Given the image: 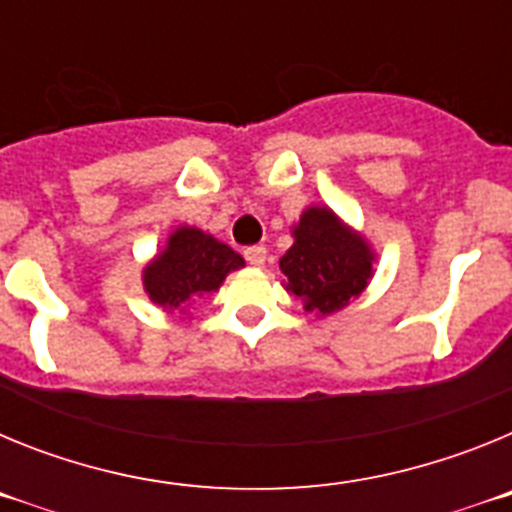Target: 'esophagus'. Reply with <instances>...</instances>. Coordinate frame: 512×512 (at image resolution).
<instances>
[{
	"instance_id": "34e87169",
	"label": "esophagus",
	"mask_w": 512,
	"mask_h": 512,
	"mask_svg": "<svg viewBox=\"0 0 512 512\" xmlns=\"http://www.w3.org/2000/svg\"><path fill=\"white\" fill-rule=\"evenodd\" d=\"M243 256H246V261L251 266H264L266 264V248L264 246H251L243 251Z\"/></svg>"
}]
</instances>
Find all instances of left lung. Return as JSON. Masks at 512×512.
Listing matches in <instances>:
<instances>
[{
  "mask_svg": "<svg viewBox=\"0 0 512 512\" xmlns=\"http://www.w3.org/2000/svg\"><path fill=\"white\" fill-rule=\"evenodd\" d=\"M292 246L279 259L284 289L305 312L328 318L369 287L377 253L364 233L343 223L325 205H310L292 225Z\"/></svg>",
  "mask_w": 512,
  "mask_h": 512,
  "instance_id": "left-lung-1",
  "label": "left lung"
}]
</instances>
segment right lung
Listing matches in <instances>:
<instances>
[{
	"mask_svg": "<svg viewBox=\"0 0 512 512\" xmlns=\"http://www.w3.org/2000/svg\"><path fill=\"white\" fill-rule=\"evenodd\" d=\"M246 266L241 253L194 225H179L166 246L143 266V289L153 305L189 315L197 297L217 292L230 271Z\"/></svg>",
	"mask_w": 512,
	"mask_h": 512,
	"instance_id": "right-lung-1",
	"label": "right lung"
}]
</instances>
